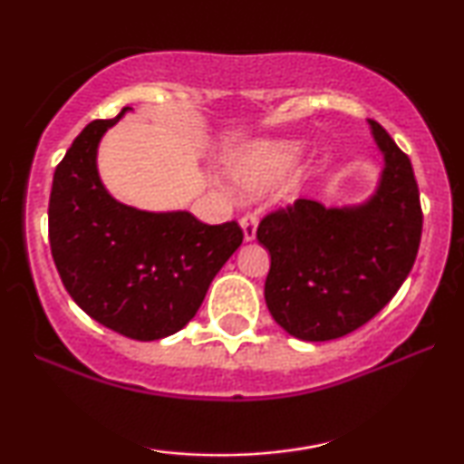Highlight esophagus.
<instances>
[{"mask_svg": "<svg viewBox=\"0 0 464 464\" xmlns=\"http://www.w3.org/2000/svg\"><path fill=\"white\" fill-rule=\"evenodd\" d=\"M240 227H243V237L246 243H251L256 238L257 232V215L256 213H246L243 219H240Z\"/></svg>", "mask_w": 464, "mask_h": 464, "instance_id": "34e87169", "label": "esophagus"}]
</instances>
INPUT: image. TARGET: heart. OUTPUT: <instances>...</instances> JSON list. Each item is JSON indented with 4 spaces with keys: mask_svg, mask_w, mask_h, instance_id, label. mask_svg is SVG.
I'll return each instance as SVG.
<instances>
[{
    "mask_svg": "<svg viewBox=\"0 0 464 464\" xmlns=\"http://www.w3.org/2000/svg\"><path fill=\"white\" fill-rule=\"evenodd\" d=\"M302 145L295 141H256L232 158V179L245 192L257 194L275 186L295 167Z\"/></svg>",
    "mask_w": 464,
    "mask_h": 464,
    "instance_id": "obj_1",
    "label": "heart"
}]
</instances>
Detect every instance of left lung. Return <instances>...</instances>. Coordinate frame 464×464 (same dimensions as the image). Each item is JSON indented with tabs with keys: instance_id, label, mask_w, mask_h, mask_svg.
<instances>
[{
	"instance_id": "1",
	"label": "left lung",
	"mask_w": 464,
	"mask_h": 464,
	"mask_svg": "<svg viewBox=\"0 0 464 464\" xmlns=\"http://www.w3.org/2000/svg\"><path fill=\"white\" fill-rule=\"evenodd\" d=\"M370 129L384 156L370 198L346 207L300 198L257 227L270 253L266 304L297 340H335L365 325L414 266L422 234L414 170L382 126L370 120Z\"/></svg>"
}]
</instances>
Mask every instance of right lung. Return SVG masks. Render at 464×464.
I'll list each match as a JSON object with an SVG mask.
<instances>
[{
	"label": "right lung",
	"instance_id": "add662e5",
	"mask_svg": "<svg viewBox=\"0 0 464 464\" xmlns=\"http://www.w3.org/2000/svg\"><path fill=\"white\" fill-rule=\"evenodd\" d=\"M130 107L94 120L54 170L48 205L50 249L67 294L111 332L151 342L198 313L208 285L243 243L237 221L202 224L188 211H141L107 192L97 150Z\"/></svg>",
	"mask_w": 464,
	"mask_h": 464
}]
</instances>
